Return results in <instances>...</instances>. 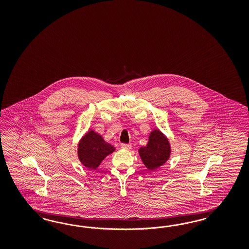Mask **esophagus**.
I'll return each instance as SVG.
<instances>
[{"instance_id":"34e87169","label":"esophagus","mask_w":249,"mask_h":249,"mask_svg":"<svg viewBox=\"0 0 249 249\" xmlns=\"http://www.w3.org/2000/svg\"><path fill=\"white\" fill-rule=\"evenodd\" d=\"M121 147L122 150H126V151H128V150L131 149V145L130 144H121Z\"/></svg>"}]
</instances>
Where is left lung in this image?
<instances>
[{
	"instance_id": "8db88e82",
	"label": "left lung",
	"mask_w": 249,
	"mask_h": 249,
	"mask_svg": "<svg viewBox=\"0 0 249 249\" xmlns=\"http://www.w3.org/2000/svg\"><path fill=\"white\" fill-rule=\"evenodd\" d=\"M171 145L168 138L159 128L151 131L149 142L139 150V154L147 169L154 171L163 165L171 156Z\"/></svg>"
}]
</instances>
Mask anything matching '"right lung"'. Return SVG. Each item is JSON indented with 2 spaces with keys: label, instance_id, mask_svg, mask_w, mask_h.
Instances as JSON below:
<instances>
[{
  "label": "right lung",
  "instance_id": "obj_1",
  "mask_svg": "<svg viewBox=\"0 0 249 249\" xmlns=\"http://www.w3.org/2000/svg\"><path fill=\"white\" fill-rule=\"evenodd\" d=\"M115 150L111 144L106 142L102 136L90 129L77 144V157L86 168L96 170L102 160Z\"/></svg>",
  "mask_w": 249,
  "mask_h": 249
}]
</instances>
